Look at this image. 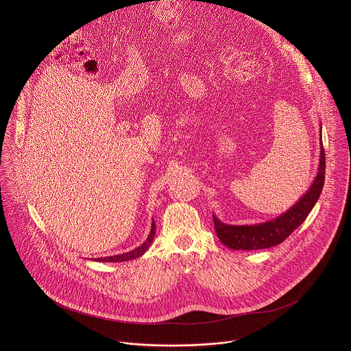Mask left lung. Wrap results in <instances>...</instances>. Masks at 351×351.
Here are the masks:
<instances>
[{
    "label": "left lung",
    "instance_id": "left-lung-1",
    "mask_svg": "<svg viewBox=\"0 0 351 351\" xmlns=\"http://www.w3.org/2000/svg\"><path fill=\"white\" fill-rule=\"evenodd\" d=\"M326 173V155L322 142V127H320V158L317 174L300 200L296 201L287 212L277 216L276 219L250 224V226H231L220 221L213 215L215 230L220 242L232 250H261L269 249L282 243L306 219L315 204L319 200Z\"/></svg>",
    "mask_w": 351,
    "mask_h": 351
}]
</instances>
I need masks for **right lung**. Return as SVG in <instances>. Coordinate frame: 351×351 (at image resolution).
Returning <instances> with one entry per match:
<instances>
[{
  "label": "right lung",
  "instance_id": "1",
  "mask_svg": "<svg viewBox=\"0 0 351 351\" xmlns=\"http://www.w3.org/2000/svg\"><path fill=\"white\" fill-rule=\"evenodd\" d=\"M155 235V223L152 220L151 223V231L149 238L146 239L145 243H142L139 247H136L135 250L128 251V252H123V254H117V255H112V256H104V258H95V261L97 262H124V261H131L135 258L142 256L146 251L149 250L152 239Z\"/></svg>",
  "mask_w": 351,
  "mask_h": 351
}]
</instances>
